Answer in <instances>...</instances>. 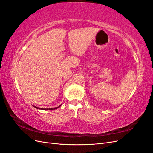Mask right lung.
Returning a JSON list of instances; mask_svg holds the SVG:
<instances>
[{
  "label": "right lung",
  "instance_id": "right-lung-1",
  "mask_svg": "<svg viewBox=\"0 0 153 153\" xmlns=\"http://www.w3.org/2000/svg\"><path fill=\"white\" fill-rule=\"evenodd\" d=\"M61 106V105H59V106H57V107L52 108H39V107H37V106H34V107H35V108H37V109H39V110H55V109H57V108H59Z\"/></svg>",
  "mask_w": 153,
  "mask_h": 153
}]
</instances>
